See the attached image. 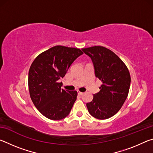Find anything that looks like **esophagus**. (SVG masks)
<instances>
[{"instance_id":"1","label":"esophagus","mask_w":153,"mask_h":153,"mask_svg":"<svg viewBox=\"0 0 153 153\" xmlns=\"http://www.w3.org/2000/svg\"><path fill=\"white\" fill-rule=\"evenodd\" d=\"M77 94H78V95H79V96H82L83 94H84V92H82L80 91H77Z\"/></svg>"}]
</instances>
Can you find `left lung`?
Here are the masks:
<instances>
[{"instance_id":"left-lung-1","label":"left lung","mask_w":153,"mask_h":153,"mask_svg":"<svg viewBox=\"0 0 153 153\" xmlns=\"http://www.w3.org/2000/svg\"><path fill=\"white\" fill-rule=\"evenodd\" d=\"M91 58L95 76L102 82L100 91L86 104L92 117L107 120L115 115L128 97L131 77L128 67L113 51L101 46L82 48Z\"/></svg>"}]
</instances>
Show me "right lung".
I'll list each match as a JSON object with an SVG mask.
<instances>
[{"label": "right lung", "mask_w": 153, "mask_h": 153, "mask_svg": "<svg viewBox=\"0 0 153 153\" xmlns=\"http://www.w3.org/2000/svg\"><path fill=\"white\" fill-rule=\"evenodd\" d=\"M82 54L79 48L55 46L40 54L31 65L28 74L30 98L48 119L60 120L70 113L77 92L61 89L63 84L59 79Z\"/></svg>", "instance_id": "1"}]
</instances>
